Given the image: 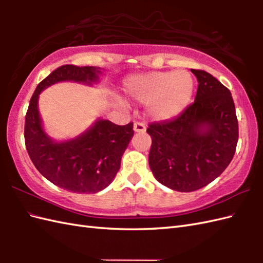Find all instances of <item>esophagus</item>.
I'll return each instance as SVG.
<instances>
[{
	"label": "esophagus",
	"mask_w": 263,
	"mask_h": 263,
	"mask_svg": "<svg viewBox=\"0 0 263 263\" xmlns=\"http://www.w3.org/2000/svg\"><path fill=\"white\" fill-rule=\"evenodd\" d=\"M133 130L140 133L146 132V124H144L143 122H136L135 124H133Z\"/></svg>",
	"instance_id": "1"
}]
</instances>
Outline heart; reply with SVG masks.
I'll return each instance as SVG.
<instances>
[{
    "label": "heart",
    "mask_w": 263,
    "mask_h": 263,
    "mask_svg": "<svg viewBox=\"0 0 263 263\" xmlns=\"http://www.w3.org/2000/svg\"><path fill=\"white\" fill-rule=\"evenodd\" d=\"M127 96L143 104L150 103V113L158 120H168L186 107L194 90L190 72H149L132 76L124 81Z\"/></svg>",
    "instance_id": "obj_1"
}]
</instances>
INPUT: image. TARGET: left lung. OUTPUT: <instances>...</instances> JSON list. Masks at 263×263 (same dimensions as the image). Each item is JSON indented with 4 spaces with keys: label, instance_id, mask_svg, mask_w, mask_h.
Segmentation results:
<instances>
[{
    "label": "left lung",
    "instance_id": "left-lung-1",
    "mask_svg": "<svg viewBox=\"0 0 263 263\" xmlns=\"http://www.w3.org/2000/svg\"><path fill=\"white\" fill-rule=\"evenodd\" d=\"M194 102L175 119L149 124V166L157 181L180 192L199 190L230 165L238 140V122L230 89L203 70Z\"/></svg>",
    "mask_w": 263,
    "mask_h": 263
}]
</instances>
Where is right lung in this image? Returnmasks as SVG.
Instances as JSON below:
<instances>
[{
    "mask_svg": "<svg viewBox=\"0 0 263 263\" xmlns=\"http://www.w3.org/2000/svg\"><path fill=\"white\" fill-rule=\"evenodd\" d=\"M99 72L93 66H59L38 83L26 114L25 143L32 164L49 182L73 193H96L113 181L135 133L133 123L116 125L98 120L73 140L55 142L43 130L38 96L43 89L60 81L96 82Z\"/></svg>",
    "mask_w": 263,
    "mask_h": 263,
    "instance_id": "obj_1",
    "label": "right lung"
}]
</instances>
